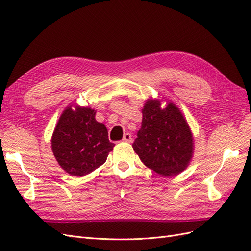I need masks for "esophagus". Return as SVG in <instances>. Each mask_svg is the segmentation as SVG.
Instances as JSON below:
<instances>
[{
    "label": "esophagus",
    "mask_w": 251,
    "mask_h": 251,
    "mask_svg": "<svg viewBox=\"0 0 251 251\" xmlns=\"http://www.w3.org/2000/svg\"><path fill=\"white\" fill-rule=\"evenodd\" d=\"M123 141H124V142H127V143L132 142V135L128 134V133L125 134V135H124V138H123Z\"/></svg>",
    "instance_id": "1"
}]
</instances>
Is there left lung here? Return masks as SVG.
Masks as SVG:
<instances>
[{"instance_id": "8db88e82", "label": "left lung", "mask_w": 251, "mask_h": 251, "mask_svg": "<svg viewBox=\"0 0 251 251\" xmlns=\"http://www.w3.org/2000/svg\"><path fill=\"white\" fill-rule=\"evenodd\" d=\"M148 100L142 108L141 128L133 143L140 160L163 177L183 172L194 155V137L185 117L172 101Z\"/></svg>"}]
</instances>
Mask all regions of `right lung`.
<instances>
[{
  "mask_svg": "<svg viewBox=\"0 0 251 251\" xmlns=\"http://www.w3.org/2000/svg\"><path fill=\"white\" fill-rule=\"evenodd\" d=\"M95 114L90 107L68 105L53 131V155L71 176L83 177L100 168L115 146L109 141L105 126L96 121Z\"/></svg>",
  "mask_w": 251,
  "mask_h": 251,
  "instance_id": "add662e5",
  "label": "right lung"
}]
</instances>
